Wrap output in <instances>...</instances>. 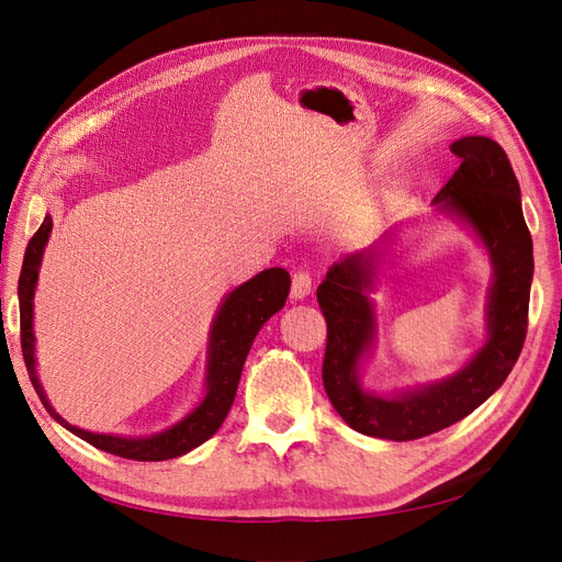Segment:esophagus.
<instances>
[{"instance_id": "obj_1", "label": "esophagus", "mask_w": 562, "mask_h": 562, "mask_svg": "<svg viewBox=\"0 0 562 562\" xmlns=\"http://www.w3.org/2000/svg\"><path fill=\"white\" fill-rule=\"evenodd\" d=\"M310 293H312V277L307 274V271H295L293 285H291V297L304 300Z\"/></svg>"}]
</instances>
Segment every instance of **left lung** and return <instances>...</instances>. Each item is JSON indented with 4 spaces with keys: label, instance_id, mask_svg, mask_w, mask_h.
Segmentation results:
<instances>
[{
    "label": "left lung",
    "instance_id": "1",
    "mask_svg": "<svg viewBox=\"0 0 562 562\" xmlns=\"http://www.w3.org/2000/svg\"><path fill=\"white\" fill-rule=\"evenodd\" d=\"M450 149L462 164L434 196V206L471 227L490 255L487 339L446 380L391 396L370 394L361 386L359 370L378 335L370 293L375 291L382 252L372 244L337 260L316 291L328 323L323 386L339 417L366 436L415 440L464 419L504 384L525 342L535 260L512 161L485 135H467Z\"/></svg>",
    "mask_w": 562,
    "mask_h": 562
}]
</instances>
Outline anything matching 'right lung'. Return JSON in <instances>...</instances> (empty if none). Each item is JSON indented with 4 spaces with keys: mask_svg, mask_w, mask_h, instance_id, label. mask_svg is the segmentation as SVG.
Returning <instances> with one entry per match:
<instances>
[{
    "mask_svg": "<svg viewBox=\"0 0 562 562\" xmlns=\"http://www.w3.org/2000/svg\"><path fill=\"white\" fill-rule=\"evenodd\" d=\"M50 215L44 217L42 227L32 236L23 269L19 279V302H21V347L23 359L27 366V375L32 386H35L40 401L58 424L67 431H72L81 440H87L93 448L105 450L110 454L135 459V462H164L187 454L199 448L220 429L225 422L229 407L236 396V386L241 380V370L246 356L252 347L255 335L260 333L265 323L274 316L291 291V274L281 267H271L255 274L246 283L236 285L234 291L223 300L220 310L213 318L211 337H209V363H206V391L203 398L192 413H187L173 427L164 429L161 434L151 436H112V434H93L79 429L75 424L65 422L54 407H50L42 382L37 378V361H35V330H32V300H35V288L40 279V265L50 236Z\"/></svg>",
    "mask_w": 562,
    "mask_h": 562,
    "instance_id": "right-lung-1",
    "label": "right lung"
}]
</instances>
